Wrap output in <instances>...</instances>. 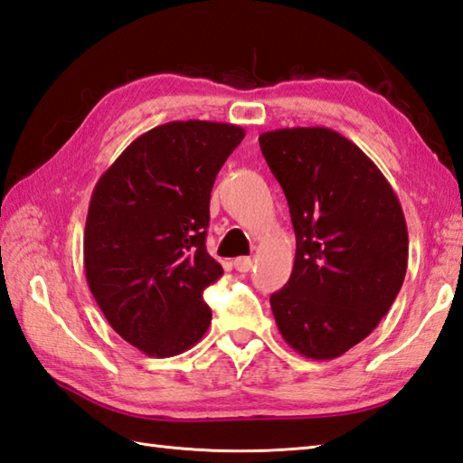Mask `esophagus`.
Instances as JSON below:
<instances>
[{"label": "esophagus", "instance_id": "esophagus-1", "mask_svg": "<svg viewBox=\"0 0 463 463\" xmlns=\"http://www.w3.org/2000/svg\"><path fill=\"white\" fill-rule=\"evenodd\" d=\"M252 267V259L250 257H239L234 259V269H237L239 272H249Z\"/></svg>", "mask_w": 463, "mask_h": 463}]
</instances>
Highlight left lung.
<instances>
[{
	"label": "left lung",
	"mask_w": 463,
	"mask_h": 463,
	"mask_svg": "<svg viewBox=\"0 0 463 463\" xmlns=\"http://www.w3.org/2000/svg\"><path fill=\"white\" fill-rule=\"evenodd\" d=\"M297 234L290 280L270 297L290 348L332 360L356 346L394 304L408 269V229L386 176L326 127L259 137Z\"/></svg>",
	"instance_id": "1"
}]
</instances>
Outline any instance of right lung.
<instances>
[{"label":"right lung","mask_w":463,"mask_h":463,"mask_svg":"<svg viewBox=\"0 0 463 463\" xmlns=\"http://www.w3.org/2000/svg\"><path fill=\"white\" fill-rule=\"evenodd\" d=\"M242 139L239 125L165 123L137 137L95 184L87 284L113 330L146 356H176L209 330L203 290L222 274L204 247L211 191Z\"/></svg>","instance_id":"obj_1"}]
</instances>
